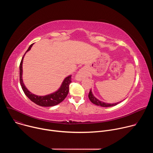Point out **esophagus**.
<instances>
[{
    "mask_svg": "<svg viewBox=\"0 0 153 153\" xmlns=\"http://www.w3.org/2000/svg\"><path fill=\"white\" fill-rule=\"evenodd\" d=\"M86 76L85 72L83 70H80L77 73V74L76 76V80L77 81H80L85 76Z\"/></svg>",
    "mask_w": 153,
    "mask_h": 153,
    "instance_id": "esophagus-1",
    "label": "esophagus"
}]
</instances>
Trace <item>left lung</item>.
<instances>
[{
	"label": "left lung",
	"mask_w": 153,
	"mask_h": 153,
	"mask_svg": "<svg viewBox=\"0 0 153 153\" xmlns=\"http://www.w3.org/2000/svg\"><path fill=\"white\" fill-rule=\"evenodd\" d=\"M88 97H89V99L90 100V101L93 103H94L96 105H98V106H102V107H110V106H115L120 102H117L116 103H107L102 102V101L99 100V99H97L96 97H94V96L93 95V94L92 93L91 90L90 91V93L88 94Z\"/></svg>",
	"instance_id": "1"
}]
</instances>
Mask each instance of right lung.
<instances>
[{
    "instance_id": "obj_1",
    "label": "right lung",
    "mask_w": 153,
    "mask_h": 153,
    "mask_svg": "<svg viewBox=\"0 0 153 153\" xmlns=\"http://www.w3.org/2000/svg\"><path fill=\"white\" fill-rule=\"evenodd\" d=\"M34 43L31 44L27 51L24 54L22 59L21 60L20 66H19V70H20V85L22 86L24 93L25 95L34 103L36 104L41 106H53L54 105H56L60 102H62L66 97L68 94L69 92V85L70 83L71 82V75L68 76L65 78L60 88L58 90H57L56 92L43 96H39L35 95L33 93H31L30 91L28 90V89L26 88L25 86L23 80H22V63H23V59L25 56V54L31 50L32 46L33 45Z\"/></svg>"
}]
</instances>
